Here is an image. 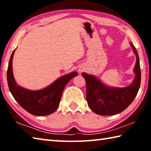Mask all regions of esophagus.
<instances>
[{
  "label": "esophagus",
  "instance_id": "esophagus-1",
  "mask_svg": "<svg viewBox=\"0 0 151 151\" xmlns=\"http://www.w3.org/2000/svg\"><path fill=\"white\" fill-rule=\"evenodd\" d=\"M80 70V72H81V71H82V70Z\"/></svg>",
  "mask_w": 151,
  "mask_h": 151
}]
</instances>
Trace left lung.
I'll use <instances>...</instances> for the list:
<instances>
[{"mask_svg":"<svg viewBox=\"0 0 151 151\" xmlns=\"http://www.w3.org/2000/svg\"><path fill=\"white\" fill-rule=\"evenodd\" d=\"M136 55L134 68L135 77L131 85L124 88L110 87L95 76L82 73L86 83V101L88 106L99 115L110 116L124 111L134 99L139 90L141 80L140 61L136 48L130 43Z\"/></svg>","mask_w":151,"mask_h":151,"instance_id":"left-lung-1","label":"left lung"}]
</instances>
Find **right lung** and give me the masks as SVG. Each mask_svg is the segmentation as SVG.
Instances as JSON below:
<instances>
[{"label":"right lung","instance_id":"obj_1","mask_svg":"<svg viewBox=\"0 0 151 151\" xmlns=\"http://www.w3.org/2000/svg\"><path fill=\"white\" fill-rule=\"evenodd\" d=\"M15 50L10 58L7 70V82L12 95L20 106L33 115L46 116L53 113L59 105L66 84L78 73L75 71L61 76L41 90L32 91L22 88L17 84L12 73V58Z\"/></svg>","mask_w":151,"mask_h":151}]
</instances>
